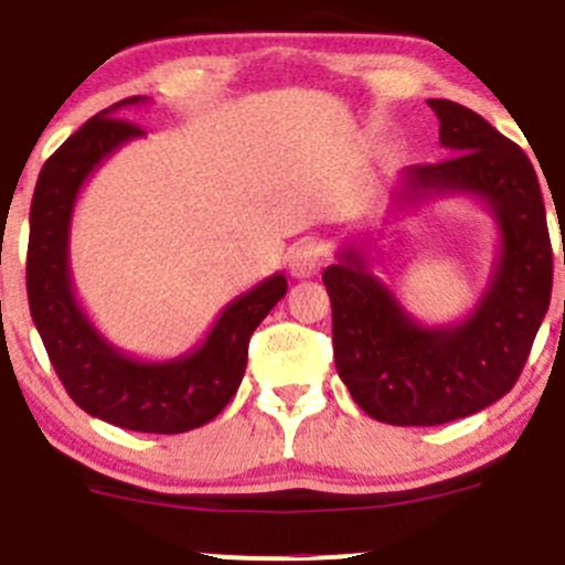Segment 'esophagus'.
I'll use <instances>...</instances> for the list:
<instances>
[{
  "label": "esophagus",
  "mask_w": 565,
  "mask_h": 565,
  "mask_svg": "<svg viewBox=\"0 0 565 565\" xmlns=\"http://www.w3.org/2000/svg\"><path fill=\"white\" fill-rule=\"evenodd\" d=\"M324 265V248L317 241H300L298 246L289 252V273L295 278H311L322 270Z\"/></svg>",
  "instance_id": "1"
}]
</instances>
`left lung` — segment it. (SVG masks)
<instances>
[{
	"mask_svg": "<svg viewBox=\"0 0 565 565\" xmlns=\"http://www.w3.org/2000/svg\"><path fill=\"white\" fill-rule=\"evenodd\" d=\"M452 157L403 170L406 203L468 194L495 216L498 259L473 311L455 324H419L387 284L343 246L322 273L332 306L338 376L354 403L387 425L427 427L471 417L507 395L531 354L552 295V246L536 170L479 113L427 99Z\"/></svg>",
	"mask_w": 565,
	"mask_h": 565,
	"instance_id": "left-lung-1",
	"label": "left lung"
}]
</instances>
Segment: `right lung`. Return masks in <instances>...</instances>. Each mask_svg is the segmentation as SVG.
<instances>
[{
  "instance_id": "1",
  "label": "right lung",
  "mask_w": 565,
  "mask_h": 565,
  "mask_svg": "<svg viewBox=\"0 0 565 565\" xmlns=\"http://www.w3.org/2000/svg\"><path fill=\"white\" fill-rule=\"evenodd\" d=\"M97 113L43 164L29 211L26 292L34 328L64 390L92 417L138 433H186L211 423L233 401L246 373L248 338L287 295L284 273L265 278L218 313L192 352L175 360H138L116 349L86 317L70 276V222L88 175L124 142L142 138L124 108Z\"/></svg>"
}]
</instances>
